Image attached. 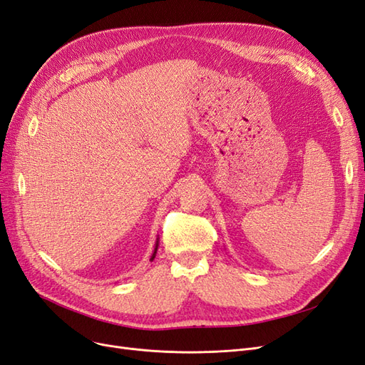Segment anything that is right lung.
I'll use <instances>...</instances> for the list:
<instances>
[{
    "mask_svg": "<svg viewBox=\"0 0 365 365\" xmlns=\"http://www.w3.org/2000/svg\"><path fill=\"white\" fill-rule=\"evenodd\" d=\"M157 249H158V238H157V243H155V249H154V254L153 257H150V261H153L155 258V254H157Z\"/></svg>",
    "mask_w": 365,
    "mask_h": 365,
    "instance_id": "obj_1",
    "label": "right lung"
}]
</instances>
